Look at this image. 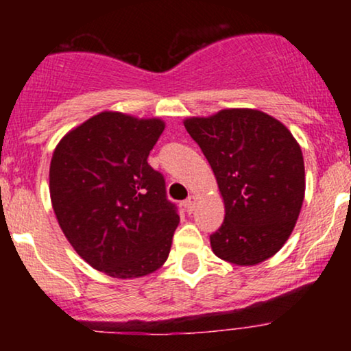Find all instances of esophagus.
Masks as SVG:
<instances>
[{
	"label": "esophagus",
	"instance_id": "1",
	"mask_svg": "<svg viewBox=\"0 0 351 351\" xmlns=\"http://www.w3.org/2000/svg\"><path fill=\"white\" fill-rule=\"evenodd\" d=\"M195 206H196V196H189V198L184 201V209H186L188 213H193L195 211Z\"/></svg>",
	"mask_w": 351,
	"mask_h": 351
}]
</instances>
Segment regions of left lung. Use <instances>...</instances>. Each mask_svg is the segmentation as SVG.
Wrapping results in <instances>:
<instances>
[{"instance_id": "left-lung-1", "label": "left lung", "mask_w": 351, "mask_h": 351, "mask_svg": "<svg viewBox=\"0 0 351 351\" xmlns=\"http://www.w3.org/2000/svg\"><path fill=\"white\" fill-rule=\"evenodd\" d=\"M184 128L199 145L224 199V221L209 236L213 252L256 265L289 239L305 195L302 150L289 128L254 108L191 117Z\"/></svg>"}]
</instances>
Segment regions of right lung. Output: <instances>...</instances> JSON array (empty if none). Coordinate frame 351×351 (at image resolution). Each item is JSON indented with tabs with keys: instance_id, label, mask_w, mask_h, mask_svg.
Wrapping results in <instances>:
<instances>
[{
	"instance_id": "1",
	"label": "right lung",
	"mask_w": 351,
	"mask_h": 351,
	"mask_svg": "<svg viewBox=\"0 0 351 351\" xmlns=\"http://www.w3.org/2000/svg\"><path fill=\"white\" fill-rule=\"evenodd\" d=\"M160 119L100 112L52 153L49 191L64 236L92 267L115 279L155 272L180 223L165 178L148 165Z\"/></svg>"
}]
</instances>
